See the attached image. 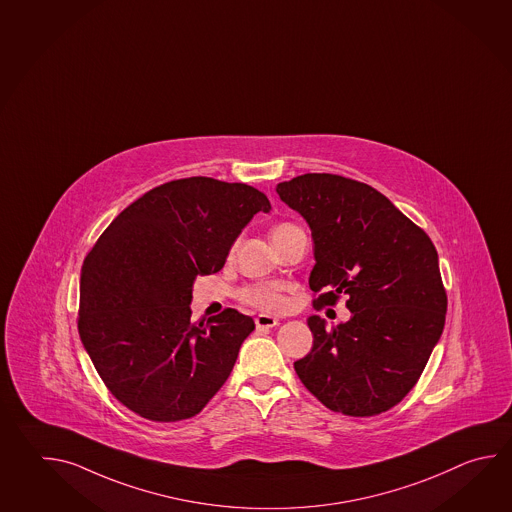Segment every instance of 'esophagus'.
<instances>
[{"mask_svg":"<svg viewBox=\"0 0 512 512\" xmlns=\"http://www.w3.org/2000/svg\"><path fill=\"white\" fill-rule=\"evenodd\" d=\"M255 324H257L259 330H270V328L279 324V319L273 317V315H268V313H259V315L255 317Z\"/></svg>","mask_w":512,"mask_h":512,"instance_id":"1","label":"esophagus"}]
</instances>
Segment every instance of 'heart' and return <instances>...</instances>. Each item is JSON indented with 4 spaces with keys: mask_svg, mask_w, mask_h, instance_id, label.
Here are the masks:
<instances>
[{
    "mask_svg": "<svg viewBox=\"0 0 512 512\" xmlns=\"http://www.w3.org/2000/svg\"><path fill=\"white\" fill-rule=\"evenodd\" d=\"M290 228H293L292 224H279V226H275L272 231V239L275 235H279L282 231L290 230ZM242 299L246 303L261 308V310H266V312H277V310H281L282 304H284L281 290L275 284L248 286V288L242 290Z\"/></svg>",
    "mask_w": 512,
    "mask_h": 512,
    "instance_id": "1",
    "label": "heart"
}]
</instances>
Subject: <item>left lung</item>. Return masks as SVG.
Masks as SVG:
<instances>
[{"label": "left lung", "instance_id": "obj_1", "mask_svg": "<svg viewBox=\"0 0 512 512\" xmlns=\"http://www.w3.org/2000/svg\"><path fill=\"white\" fill-rule=\"evenodd\" d=\"M277 195L310 226L313 306L348 295L350 321L308 319L312 352L295 361L324 407L354 418L397 405L418 383L445 326L447 293L427 233L377 189L352 178L306 173Z\"/></svg>", "mask_w": 512, "mask_h": 512}]
</instances>
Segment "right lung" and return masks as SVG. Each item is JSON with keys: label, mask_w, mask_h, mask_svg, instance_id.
<instances>
[{"label": "right lung", "mask_w": 512, "mask_h": 512, "mask_svg": "<svg viewBox=\"0 0 512 512\" xmlns=\"http://www.w3.org/2000/svg\"><path fill=\"white\" fill-rule=\"evenodd\" d=\"M268 197L215 178L173 180L129 204L87 253L78 332L109 392L160 423L199 414L255 323L237 310L191 323L193 282L222 270Z\"/></svg>", "instance_id": "obj_1"}]
</instances>
